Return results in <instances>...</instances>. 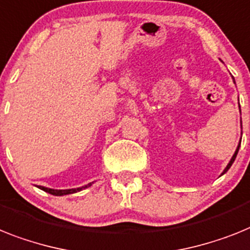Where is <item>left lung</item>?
<instances>
[{
    "label": "left lung",
    "mask_w": 250,
    "mask_h": 250,
    "mask_svg": "<svg viewBox=\"0 0 250 250\" xmlns=\"http://www.w3.org/2000/svg\"><path fill=\"white\" fill-rule=\"evenodd\" d=\"M239 147H240V146H238V148H236V150H235V153H234V156H232V158H231V161H230V162H229V165L228 166H226V168H225L224 170V172H222V174H225V172H226V171L229 170V168H230V167H231V165L234 164V161H235V158H236V154H238V152H239Z\"/></svg>",
    "instance_id": "left-lung-1"
}]
</instances>
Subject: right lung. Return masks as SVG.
<instances>
[{
    "label": "right lung",
    "instance_id": "1",
    "mask_svg": "<svg viewBox=\"0 0 250 250\" xmlns=\"http://www.w3.org/2000/svg\"><path fill=\"white\" fill-rule=\"evenodd\" d=\"M86 187H90V184L85 185V187L83 188H78V189H67V190H56V189H49V188H44V187H38V188L52 195H65V194H73V193H76V191H80L82 189H85Z\"/></svg>",
    "mask_w": 250,
    "mask_h": 250
}]
</instances>
